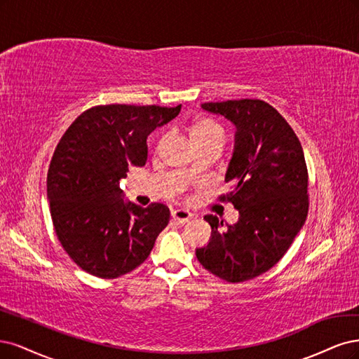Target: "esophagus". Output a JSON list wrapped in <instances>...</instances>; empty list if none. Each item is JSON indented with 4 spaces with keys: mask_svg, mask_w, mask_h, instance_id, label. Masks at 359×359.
<instances>
[{
    "mask_svg": "<svg viewBox=\"0 0 359 359\" xmlns=\"http://www.w3.org/2000/svg\"><path fill=\"white\" fill-rule=\"evenodd\" d=\"M171 217L175 219V221H177L179 224H187L194 217V215L187 209H176L171 212Z\"/></svg>",
    "mask_w": 359,
    "mask_h": 359,
    "instance_id": "obj_1",
    "label": "esophagus"
}]
</instances>
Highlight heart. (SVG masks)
<instances>
[{"instance_id":"b5f03b06","label":"heart","mask_w":359,"mask_h":359,"mask_svg":"<svg viewBox=\"0 0 359 359\" xmlns=\"http://www.w3.org/2000/svg\"><path fill=\"white\" fill-rule=\"evenodd\" d=\"M221 134L224 135V130L222 126L210 121V119H203V121H198L195 122L192 125L191 128V138L192 142H196V140H201V138H205V137H212V135H217Z\"/></svg>"}]
</instances>
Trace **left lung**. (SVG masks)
Instances as JSON below:
<instances>
[{"label": "left lung", "mask_w": 359, "mask_h": 359, "mask_svg": "<svg viewBox=\"0 0 359 359\" xmlns=\"http://www.w3.org/2000/svg\"><path fill=\"white\" fill-rule=\"evenodd\" d=\"M204 111L236 126L234 150L225 182L234 188L221 200L233 203L238 221L228 225L205 215L212 226L207 246L195 249L205 270L237 283L253 279L279 262L304 225L309 212L307 167L294 130L261 100L201 104Z\"/></svg>", "instance_id": "left-lung-1"}]
</instances>
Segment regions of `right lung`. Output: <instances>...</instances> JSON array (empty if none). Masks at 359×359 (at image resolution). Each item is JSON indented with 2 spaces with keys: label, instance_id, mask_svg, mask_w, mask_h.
Instances as JSON below:
<instances>
[{
  "label": "right lung",
  "instance_id": "1",
  "mask_svg": "<svg viewBox=\"0 0 359 359\" xmlns=\"http://www.w3.org/2000/svg\"><path fill=\"white\" fill-rule=\"evenodd\" d=\"M182 106L110 104L83 111L57 143L48 200L57 240L80 269L116 279L143 264L170 221L168 207L125 201L119 183L147 161V135Z\"/></svg>",
  "mask_w": 359,
  "mask_h": 359
}]
</instances>
